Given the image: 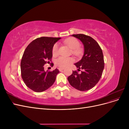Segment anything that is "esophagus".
<instances>
[{"mask_svg":"<svg viewBox=\"0 0 129 129\" xmlns=\"http://www.w3.org/2000/svg\"><path fill=\"white\" fill-rule=\"evenodd\" d=\"M64 68H63V67H60V68H58V70H59L60 71H62V70H63Z\"/></svg>","mask_w":129,"mask_h":129,"instance_id":"1","label":"esophagus"}]
</instances>
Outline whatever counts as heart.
I'll return each mask as SVG.
<instances>
[{"label": "heart", "mask_w": 129, "mask_h": 129, "mask_svg": "<svg viewBox=\"0 0 129 129\" xmlns=\"http://www.w3.org/2000/svg\"><path fill=\"white\" fill-rule=\"evenodd\" d=\"M64 43L67 45L69 48L73 49V53L74 55L77 56H81L83 53V50L80 47V43L79 40L75 38H69L64 40ZM58 44L55 43L52 48V54L54 56L57 55L58 52ZM74 59L72 57H67L60 56L56 59L55 62L56 64L61 67H67L73 62Z\"/></svg>", "instance_id": "heart-1"}]
</instances>
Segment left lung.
<instances>
[{
	"label": "left lung",
	"mask_w": 129,
	"mask_h": 129,
	"mask_svg": "<svg viewBox=\"0 0 129 129\" xmlns=\"http://www.w3.org/2000/svg\"><path fill=\"white\" fill-rule=\"evenodd\" d=\"M72 36L81 40L84 46V52L82 59L75 63L76 67L83 71L79 74L73 71L68 77L73 87L80 91H87L92 88L99 82L104 67L102 50L93 38L82 34H73Z\"/></svg>",
	"instance_id": "left-lung-1"
}]
</instances>
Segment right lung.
<instances>
[{"label":"right lung","mask_w":129,"mask_h":129,"mask_svg":"<svg viewBox=\"0 0 129 129\" xmlns=\"http://www.w3.org/2000/svg\"><path fill=\"white\" fill-rule=\"evenodd\" d=\"M61 38L40 37L27 47L21 61L22 79L34 91L40 92L50 88L55 82L59 71L45 72L44 65L51 61L52 48Z\"/></svg>","instance_id":"1"}]
</instances>
